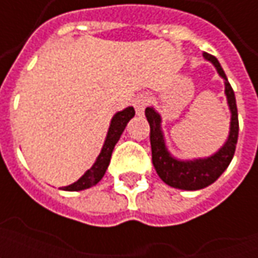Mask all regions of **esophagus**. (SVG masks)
<instances>
[{
  "label": "esophagus",
  "instance_id": "obj_1",
  "mask_svg": "<svg viewBox=\"0 0 258 258\" xmlns=\"http://www.w3.org/2000/svg\"><path fill=\"white\" fill-rule=\"evenodd\" d=\"M149 102H151V99H149V96L148 95H138L137 98H135L134 102H133V105H134L135 112H137L138 116L144 114V112H145V107L149 105Z\"/></svg>",
  "mask_w": 258,
  "mask_h": 258
}]
</instances>
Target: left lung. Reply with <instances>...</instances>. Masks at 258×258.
I'll return each instance as SVG.
<instances>
[{"instance_id": "obj_1", "label": "left lung", "mask_w": 258, "mask_h": 258, "mask_svg": "<svg viewBox=\"0 0 258 258\" xmlns=\"http://www.w3.org/2000/svg\"><path fill=\"white\" fill-rule=\"evenodd\" d=\"M207 60L217 68V72L220 73L222 79L225 80V94H227L229 109L232 113L231 117V131L225 145L217 152L214 156L207 159H199L194 162H179L174 157L170 156V153L166 149L163 134L160 131V116L157 114L152 107H146L145 116L151 127V148H152V163L156 168L159 177L170 186L185 190H198L206 188L213 184L220 175H221L229 163L232 160L238 144L239 134V120H238V107H236V99L232 87L228 81L227 76L222 70L221 64L217 60L216 56L210 53H203Z\"/></svg>"}]
</instances>
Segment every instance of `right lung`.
I'll use <instances>...</instances> for the list:
<instances>
[{
    "mask_svg": "<svg viewBox=\"0 0 258 258\" xmlns=\"http://www.w3.org/2000/svg\"><path fill=\"white\" fill-rule=\"evenodd\" d=\"M135 110L134 107H127L124 109L123 112H118L114 114V117L112 118V123L107 131L106 141L105 145L102 148L101 155L98 156L96 162L94 163V166L87 171V173L81 177V178L74 182V184L64 186L63 190H83L87 188H91L95 184H98L102 179V177L106 173V168L110 163V157H112V152L114 149V145L117 144V141L120 140V135L123 134L125 125L128 123L131 118L134 117Z\"/></svg>",
    "mask_w": 258,
    "mask_h": 258,
    "instance_id": "obj_1",
    "label": "right lung"
}]
</instances>
